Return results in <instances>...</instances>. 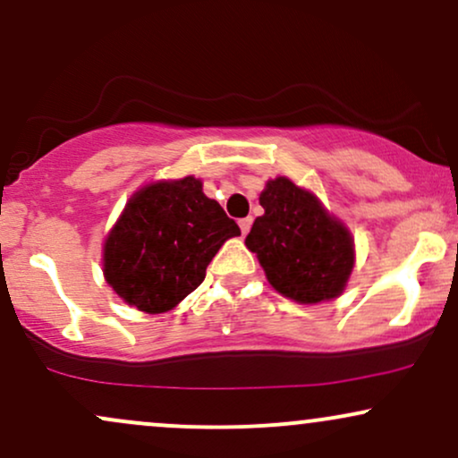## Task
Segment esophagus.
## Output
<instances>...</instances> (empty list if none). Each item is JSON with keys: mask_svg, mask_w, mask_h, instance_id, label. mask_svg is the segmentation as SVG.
<instances>
[{"mask_svg": "<svg viewBox=\"0 0 458 458\" xmlns=\"http://www.w3.org/2000/svg\"><path fill=\"white\" fill-rule=\"evenodd\" d=\"M250 227H252V218L249 216V218H242L240 220V229H242V235H246L250 231Z\"/></svg>", "mask_w": 458, "mask_h": 458, "instance_id": "obj_1", "label": "esophagus"}]
</instances>
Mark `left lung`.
<instances>
[{
    "mask_svg": "<svg viewBox=\"0 0 458 458\" xmlns=\"http://www.w3.org/2000/svg\"><path fill=\"white\" fill-rule=\"evenodd\" d=\"M259 203L266 214L252 223L246 246L272 287L302 304L343 293L353 267L349 231L287 177L267 182Z\"/></svg>",
    "mask_w": 458,
    "mask_h": 458,
    "instance_id": "1",
    "label": "left lung"
}]
</instances>
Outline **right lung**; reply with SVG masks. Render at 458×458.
<instances>
[{"label":"right lung","instance_id":"add662e5","mask_svg":"<svg viewBox=\"0 0 458 458\" xmlns=\"http://www.w3.org/2000/svg\"><path fill=\"white\" fill-rule=\"evenodd\" d=\"M240 227L201 182L184 177L139 191L105 244V278L123 302L165 313L195 292L220 246Z\"/></svg>","mask_w":458,"mask_h":458}]
</instances>
